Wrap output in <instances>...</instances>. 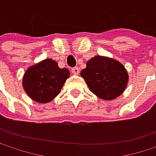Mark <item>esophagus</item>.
<instances>
[{
    "instance_id": "obj_1",
    "label": "esophagus",
    "mask_w": 156,
    "mask_h": 156,
    "mask_svg": "<svg viewBox=\"0 0 156 156\" xmlns=\"http://www.w3.org/2000/svg\"><path fill=\"white\" fill-rule=\"evenodd\" d=\"M71 72H72V74H74V75H78V73H79V69H78V68H73V69H71Z\"/></svg>"
}]
</instances>
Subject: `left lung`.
I'll return each mask as SVG.
<instances>
[{
    "label": "left lung",
    "mask_w": 156,
    "mask_h": 156,
    "mask_svg": "<svg viewBox=\"0 0 156 156\" xmlns=\"http://www.w3.org/2000/svg\"><path fill=\"white\" fill-rule=\"evenodd\" d=\"M80 76L89 90L104 100H113L122 95L129 78L122 63L104 56H95L87 60Z\"/></svg>",
    "instance_id": "obj_1"
}]
</instances>
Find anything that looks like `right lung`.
<instances>
[{"label": "right lung", "mask_w": 156, "mask_h": 156, "mask_svg": "<svg viewBox=\"0 0 156 156\" xmlns=\"http://www.w3.org/2000/svg\"><path fill=\"white\" fill-rule=\"evenodd\" d=\"M69 75L68 69H60L57 61L46 58L27 69L22 78V87L33 101L45 104L60 93Z\"/></svg>", "instance_id": "right-lung-1"}]
</instances>
